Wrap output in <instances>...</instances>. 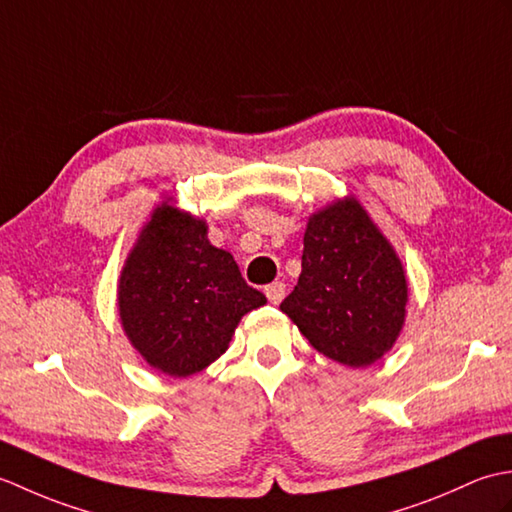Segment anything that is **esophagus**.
Here are the masks:
<instances>
[{"label":"esophagus","instance_id":"1","mask_svg":"<svg viewBox=\"0 0 512 512\" xmlns=\"http://www.w3.org/2000/svg\"><path fill=\"white\" fill-rule=\"evenodd\" d=\"M266 297L270 303H281V299L286 297V284H281V281H275V284L266 286Z\"/></svg>","mask_w":512,"mask_h":512}]
</instances>
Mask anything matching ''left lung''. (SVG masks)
Returning a JSON list of instances; mask_svg holds the SVG:
<instances>
[{
  "label": "left lung",
  "instance_id": "left-lung-1",
  "mask_svg": "<svg viewBox=\"0 0 512 512\" xmlns=\"http://www.w3.org/2000/svg\"><path fill=\"white\" fill-rule=\"evenodd\" d=\"M407 277L394 246L356 198L312 213L301 275L281 301L314 350L367 367L394 347L405 323Z\"/></svg>",
  "mask_w": 512,
  "mask_h": 512
}]
</instances>
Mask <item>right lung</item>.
I'll return each mask as SVG.
<instances>
[{
    "label": "right lung",
    "instance_id": "right-lung-1",
    "mask_svg": "<svg viewBox=\"0 0 512 512\" xmlns=\"http://www.w3.org/2000/svg\"><path fill=\"white\" fill-rule=\"evenodd\" d=\"M231 253L206 237V222L167 198L143 226L118 281L121 323L138 354L184 378L217 361L239 319L264 306Z\"/></svg>",
    "mask_w": 512,
    "mask_h": 512
}]
</instances>
